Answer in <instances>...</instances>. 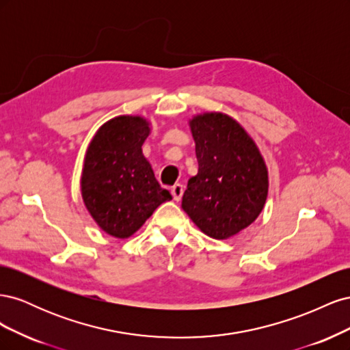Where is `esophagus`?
Segmentation results:
<instances>
[{
  "label": "esophagus",
  "instance_id": "esophagus-1",
  "mask_svg": "<svg viewBox=\"0 0 350 350\" xmlns=\"http://www.w3.org/2000/svg\"><path fill=\"white\" fill-rule=\"evenodd\" d=\"M171 193H172V197L175 201H179L183 198V194H184V187L181 184H175L172 188H171Z\"/></svg>",
  "mask_w": 350,
  "mask_h": 350
}]
</instances>
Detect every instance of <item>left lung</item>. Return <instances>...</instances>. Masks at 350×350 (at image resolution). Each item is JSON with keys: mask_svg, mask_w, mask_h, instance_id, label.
Returning <instances> with one entry per match:
<instances>
[{"mask_svg": "<svg viewBox=\"0 0 350 350\" xmlns=\"http://www.w3.org/2000/svg\"><path fill=\"white\" fill-rule=\"evenodd\" d=\"M198 172L188 179L183 208L210 238L228 239L258 217L269 193V172L257 144L221 112L189 120Z\"/></svg>", "mask_w": 350, "mask_h": 350, "instance_id": "8db88e82", "label": "left lung"}]
</instances>
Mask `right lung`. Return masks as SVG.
<instances>
[{"instance_id":"1","label":"right lung","mask_w":350,"mask_h":350,"mask_svg":"<svg viewBox=\"0 0 350 350\" xmlns=\"http://www.w3.org/2000/svg\"><path fill=\"white\" fill-rule=\"evenodd\" d=\"M149 134L150 122L143 116L120 115L105 122L88 147L81 197L98 226L113 238H130L172 198L143 154Z\"/></svg>"}]
</instances>
